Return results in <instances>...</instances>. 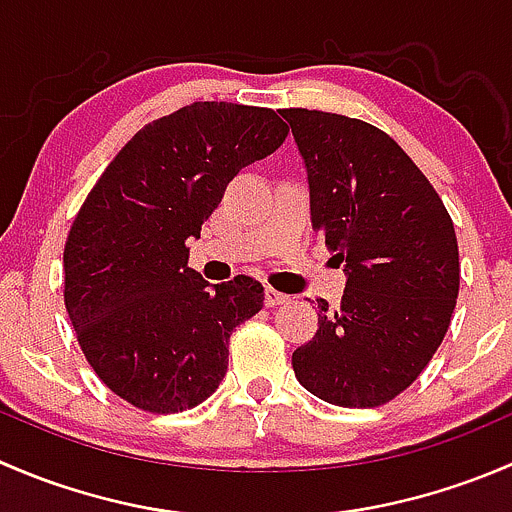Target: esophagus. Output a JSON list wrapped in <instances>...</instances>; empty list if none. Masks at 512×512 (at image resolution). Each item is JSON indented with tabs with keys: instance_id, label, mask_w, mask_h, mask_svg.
I'll use <instances>...</instances> for the list:
<instances>
[{
	"instance_id": "esophagus-1",
	"label": "esophagus",
	"mask_w": 512,
	"mask_h": 512,
	"mask_svg": "<svg viewBox=\"0 0 512 512\" xmlns=\"http://www.w3.org/2000/svg\"><path fill=\"white\" fill-rule=\"evenodd\" d=\"M285 302H289L287 294L277 292L275 287H265V304H267V307H280V304H285Z\"/></svg>"
}]
</instances>
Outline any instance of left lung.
Listing matches in <instances>:
<instances>
[{
	"mask_svg": "<svg viewBox=\"0 0 512 512\" xmlns=\"http://www.w3.org/2000/svg\"><path fill=\"white\" fill-rule=\"evenodd\" d=\"M309 180L312 227L347 289L319 304L292 354L299 384L327 404L374 409L418 379L451 324L461 262L446 205L404 148L359 118L285 108Z\"/></svg>",
	"mask_w": 512,
	"mask_h": 512,
	"instance_id": "8db88e82",
	"label": "left lung"
}]
</instances>
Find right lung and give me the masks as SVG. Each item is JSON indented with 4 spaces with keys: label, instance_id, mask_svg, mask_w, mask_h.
I'll list each match as a JSON object with an SVG mask.
<instances>
[{
    "label": "right lung",
    "instance_id": "add662e5",
    "mask_svg": "<svg viewBox=\"0 0 512 512\" xmlns=\"http://www.w3.org/2000/svg\"><path fill=\"white\" fill-rule=\"evenodd\" d=\"M287 133L272 108L195 101L143 126L81 205L64 247L66 312L98 379L136 409L178 414L223 381L232 329L265 289L245 275L205 282L188 242Z\"/></svg>",
    "mask_w": 512,
    "mask_h": 512
}]
</instances>
